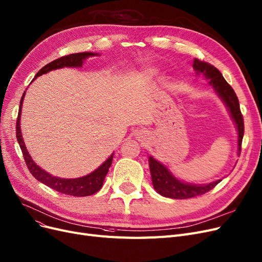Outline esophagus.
<instances>
[{"instance_id":"obj_1","label":"esophagus","mask_w":262,"mask_h":262,"mask_svg":"<svg viewBox=\"0 0 262 262\" xmlns=\"http://www.w3.org/2000/svg\"><path fill=\"white\" fill-rule=\"evenodd\" d=\"M146 134H147V132H143V130H142V132H139V136H142V137H143V136H146Z\"/></svg>"}]
</instances>
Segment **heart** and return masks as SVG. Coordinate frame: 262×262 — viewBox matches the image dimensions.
I'll return each instance as SVG.
<instances>
[{"instance_id":"1","label":"heart","mask_w":262,"mask_h":262,"mask_svg":"<svg viewBox=\"0 0 262 262\" xmlns=\"http://www.w3.org/2000/svg\"><path fill=\"white\" fill-rule=\"evenodd\" d=\"M154 73H156V69H154L153 67H146V68H143L142 70H140V71L137 73V76L140 77V79H143V77L151 76V75H153Z\"/></svg>"}]
</instances>
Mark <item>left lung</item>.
Masks as SVG:
<instances>
[{
  "label": "left lung",
  "mask_w": 262,
  "mask_h": 262,
  "mask_svg": "<svg viewBox=\"0 0 262 262\" xmlns=\"http://www.w3.org/2000/svg\"><path fill=\"white\" fill-rule=\"evenodd\" d=\"M193 68H194L196 74H203L205 76V79L209 80L208 84L214 89L219 98L227 106L231 119L234 122L237 130V153L239 156L242 139H243L244 136V121L239 110L238 99L233 89L228 84L217 68L211 66L210 63L194 59ZM149 166L154 189L162 196L169 199L185 200L202 195L216 187L222 180L218 179L209 183H203V185L179 180L172 175L171 171L164 164L153 157H149Z\"/></svg>",
  "instance_id": "left-lung-1"
}]
</instances>
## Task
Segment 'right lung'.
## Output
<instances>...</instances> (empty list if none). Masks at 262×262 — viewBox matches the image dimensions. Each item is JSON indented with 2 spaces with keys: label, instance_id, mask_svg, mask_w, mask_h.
Returning <instances> with one entry per match:
<instances>
[{
  "label": "right lung",
  "instance_id": "1",
  "mask_svg": "<svg viewBox=\"0 0 262 262\" xmlns=\"http://www.w3.org/2000/svg\"><path fill=\"white\" fill-rule=\"evenodd\" d=\"M99 54L97 53H91V52H84V53H77V54H71L68 56H63L58 58V59L47 63L45 67H43L42 69L38 71L34 79L38 77L40 75H43L45 73H48L50 71L56 70V69H61V68L64 67H71V68H77V67H82L83 62L87 59L89 57L93 56H98ZM26 95V91L21 97L20 100V105H19V112H18V118H17V123H16V137L18 140L19 146H20V149L23 151V156L26 161L27 166L32 173V176L35 177L36 180L40 182L44 183L47 187H50L54 189L57 192L63 193V194L68 195H72V196H89L94 194V193L98 192L104 181V177L106 176V173L109 171V168L112 164L113 160V153L111 156L104 161L101 165L92 171L91 173L80 178H60V177H56L51 175L50 172H47L46 170L42 169L40 166L36 165L35 162L32 160L31 156L29 154L27 147L25 144L23 135H21V129H20V118H21V108H23V102L24 98Z\"/></svg>",
  "mask_w": 262,
  "mask_h": 262
}]
</instances>
